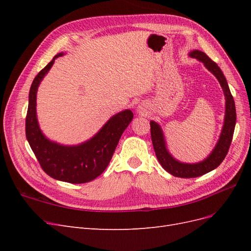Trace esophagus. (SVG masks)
Wrapping results in <instances>:
<instances>
[{
    "mask_svg": "<svg viewBox=\"0 0 251 251\" xmlns=\"http://www.w3.org/2000/svg\"><path fill=\"white\" fill-rule=\"evenodd\" d=\"M138 111L140 112V113H144L146 112V107H144V105L141 103V104H139L138 105Z\"/></svg>",
    "mask_w": 251,
    "mask_h": 251,
    "instance_id": "obj_1",
    "label": "esophagus"
}]
</instances>
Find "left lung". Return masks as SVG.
Returning a JSON list of instances; mask_svg holds the SVG:
<instances>
[{
  "instance_id": "1",
  "label": "left lung",
  "mask_w": 251,
  "mask_h": 251,
  "mask_svg": "<svg viewBox=\"0 0 251 251\" xmlns=\"http://www.w3.org/2000/svg\"><path fill=\"white\" fill-rule=\"evenodd\" d=\"M189 56L199 59L200 62H202L204 66L218 78L220 85H221L223 89L226 100L225 118L221 135H220L219 141L214 151H211V154L205 159V160L194 164L182 163L177 161L176 159H174L168 151V150H166L164 137L160 126H159V125L156 124L155 121H151V137L159 163L161 164V166L166 172H169L175 177L180 178H196L202 176V175L217 169L218 166L222 163L227 153H228L234 132L235 120H237V113H235L233 97L230 93L228 83H227L224 74L219 68V66L214 62V60H211L206 54H205L204 52L199 50L192 51L189 53Z\"/></svg>"
}]
</instances>
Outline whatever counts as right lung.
I'll return each mask as SVG.
<instances>
[{"mask_svg":"<svg viewBox=\"0 0 251 251\" xmlns=\"http://www.w3.org/2000/svg\"><path fill=\"white\" fill-rule=\"evenodd\" d=\"M58 53L32 81L26 115V137L43 171L50 177L79 184L92 181L107 169L118 141L133 119L131 110L113 116L89 141L76 147H65L48 140L40 130L36 119V92L41 80L50 70Z\"/></svg>","mask_w":251,"mask_h":251,"instance_id":"1","label":"right lung"}]
</instances>
